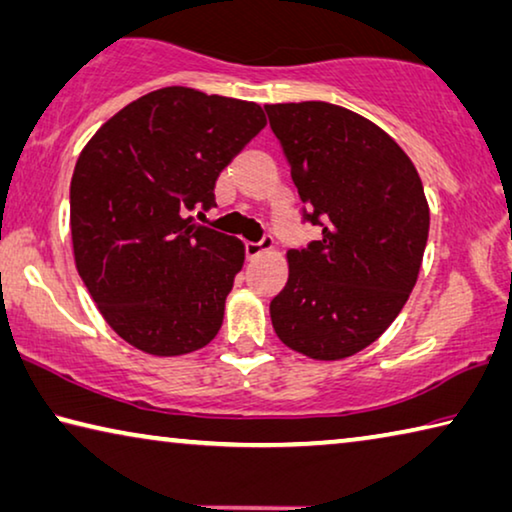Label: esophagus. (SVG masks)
I'll use <instances>...</instances> for the list:
<instances>
[{
  "label": "esophagus",
  "mask_w": 512,
  "mask_h": 512,
  "mask_svg": "<svg viewBox=\"0 0 512 512\" xmlns=\"http://www.w3.org/2000/svg\"><path fill=\"white\" fill-rule=\"evenodd\" d=\"M271 248V239H264V241H259V243H253V241H248L246 243V257L248 259H255V257H259L262 253H266V250Z\"/></svg>",
  "instance_id": "1"
}]
</instances>
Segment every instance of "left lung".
<instances>
[{"label":"left lung","mask_w":512,"mask_h":512,"mask_svg":"<svg viewBox=\"0 0 512 512\" xmlns=\"http://www.w3.org/2000/svg\"><path fill=\"white\" fill-rule=\"evenodd\" d=\"M305 218L321 239L287 250L289 280L271 300L275 335L312 360H344L403 310L424 259L428 200L401 145L330 102L264 104Z\"/></svg>","instance_id":"obj_1"}]
</instances>
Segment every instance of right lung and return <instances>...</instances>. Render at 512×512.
Segmentation results:
<instances>
[{
  "mask_svg": "<svg viewBox=\"0 0 512 512\" xmlns=\"http://www.w3.org/2000/svg\"><path fill=\"white\" fill-rule=\"evenodd\" d=\"M266 125L257 102L166 86L129 102L81 150L70 182L77 271L118 337L173 358L221 330L246 248L189 216Z\"/></svg>",
  "mask_w": 512,
  "mask_h": 512,
  "instance_id": "right-lung-1",
  "label": "right lung"
}]
</instances>
